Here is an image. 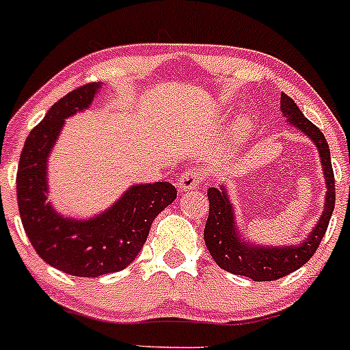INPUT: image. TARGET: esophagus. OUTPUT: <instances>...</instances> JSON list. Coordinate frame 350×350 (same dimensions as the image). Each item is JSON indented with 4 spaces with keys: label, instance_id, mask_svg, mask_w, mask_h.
<instances>
[{
    "label": "esophagus",
    "instance_id": "obj_1",
    "mask_svg": "<svg viewBox=\"0 0 350 350\" xmlns=\"http://www.w3.org/2000/svg\"><path fill=\"white\" fill-rule=\"evenodd\" d=\"M204 180V173L201 170H185L180 173V177L177 180V187L180 191H191V189L201 187Z\"/></svg>",
    "mask_w": 350,
    "mask_h": 350
}]
</instances>
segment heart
<instances>
[{"instance_id":"1","label":"heart","mask_w":350,"mask_h":350,"mask_svg":"<svg viewBox=\"0 0 350 350\" xmlns=\"http://www.w3.org/2000/svg\"><path fill=\"white\" fill-rule=\"evenodd\" d=\"M245 126H246V121L245 120L239 121V128H245Z\"/></svg>"}]
</instances>
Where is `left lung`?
Segmentation results:
<instances>
[{"instance_id":"8db88e82","label":"left lung","mask_w":350,"mask_h":350,"mask_svg":"<svg viewBox=\"0 0 350 350\" xmlns=\"http://www.w3.org/2000/svg\"><path fill=\"white\" fill-rule=\"evenodd\" d=\"M281 112H283V116L288 118V123L304 131L316 144L323 163V172H325L326 189H328L325 210H323L319 222L309 234V238L299 245L278 246V248L275 246H255L252 243H246L236 229L234 208L227 196L226 187L220 185V189H208L210 213H208L206 226H204V243H206L208 252L224 271L246 275L253 281L280 280L309 262L321 239L325 238L333 208H335V177H333L329 147L323 131L304 116L293 98L288 97L286 94H281Z\"/></svg>"}]
</instances>
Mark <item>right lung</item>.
Instances as JSON below:
<instances>
[{"label": "right lung", "instance_id": "obj_1", "mask_svg": "<svg viewBox=\"0 0 350 350\" xmlns=\"http://www.w3.org/2000/svg\"><path fill=\"white\" fill-rule=\"evenodd\" d=\"M100 83L72 90L48 109L31 130L17 170V201L22 226L38 255L51 267L78 278L123 271L142 250L152 220L177 198L170 182L131 185L123 196L90 220L57 213L46 203V163L66 118L92 104Z\"/></svg>", "mask_w": 350, "mask_h": 350}]
</instances>
